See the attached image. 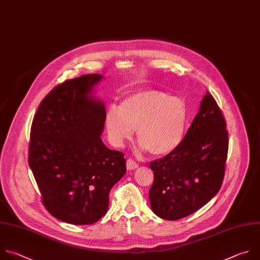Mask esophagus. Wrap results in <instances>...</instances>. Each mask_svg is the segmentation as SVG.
<instances>
[{
	"instance_id": "1",
	"label": "esophagus",
	"mask_w": 260,
	"mask_h": 260,
	"mask_svg": "<svg viewBox=\"0 0 260 260\" xmlns=\"http://www.w3.org/2000/svg\"><path fill=\"white\" fill-rule=\"evenodd\" d=\"M126 166H127V169L128 170H134V169H136V168H138V165H137V163L136 162H134L133 160H131V159H128L127 160V163H126Z\"/></svg>"
}]
</instances>
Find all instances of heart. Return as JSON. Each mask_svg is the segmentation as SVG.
Instances as JSON below:
<instances>
[{"label": "heart", "instance_id": "1", "mask_svg": "<svg viewBox=\"0 0 260 260\" xmlns=\"http://www.w3.org/2000/svg\"><path fill=\"white\" fill-rule=\"evenodd\" d=\"M186 121L184 103L160 90L135 92L122 100L120 107H111L105 126L111 143L122 147L136 129L139 148L154 157H163L180 143Z\"/></svg>", "mask_w": 260, "mask_h": 260}]
</instances>
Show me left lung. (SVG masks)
I'll use <instances>...</instances> for the list:
<instances>
[{"label":"left lung","instance_id":"obj_1","mask_svg":"<svg viewBox=\"0 0 260 260\" xmlns=\"http://www.w3.org/2000/svg\"><path fill=\"white\" fill-rule=\"evenodd\" d=\"M224 118L207 92L184 138L160 160L150 162L153 183L148 197L152 212L166 220L188 216L220 189L229 149Z\"/></svg>","mask_w":260,"mask_h":260}]
</instances>
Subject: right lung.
Instances as JSON below:
<instances>
[{"instance_id": "obj_1", "label": "right lung", "mask_w": 260, "mask_h": 260, "mask_svg": "<svg viewBox=\"0 0 260 260\" xmlns=\"http://www.w3.org/2000/svg\"><path fill=\"white\" fill-rule=\"evenodd\" d=\"M103 76L84 75L55 87L40 103L30 130L28 164L48 212L77 225L98 221L124 176L121 151L103 144L106 107L93 95Z\"/></svg>"}]
</instances>
